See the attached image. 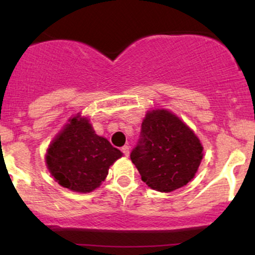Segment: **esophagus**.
<instances>
[{
  "instance_id": "34e87169",
  "label": "esophagus",
  "mask_w": 255,
  "mask_h": 255,
  "mask_svg": "<svg viewBox=\"0 0 255 255\" xmlns=\"http://www.w3.org/2000/svg\"><path fill=\"white\" fill-rule=\"evenodd\" d=\"M129 150H130V147H129V146H128V145H125L124 147L121 148V151L124 152L125 156H128V154H129Z\"/></svg>"
}]
</instances>
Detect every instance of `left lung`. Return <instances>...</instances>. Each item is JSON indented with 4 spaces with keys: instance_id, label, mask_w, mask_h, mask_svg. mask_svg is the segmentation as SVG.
<instances>
[{
    "instance_id": "left-lung-1",
    "label": "left lung",
    "mask_w": 255,
    "mask_h": 255,
    "mask_svg": "<svg viewBox=\"0 0 255 255\" xmlns=\"http://www.w3.org/2000/svg\"><path fill=\"white\" fill-rule=\"evenodd\" d=\"M130 159L148 187L169 193L194 177L203 159V146L174 114L164 109L152 110L142 121Z\"/></svg>"
}]
</instances>
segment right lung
Returning <instances> with one entry per match:
<instances>
[{
  "instance_id": "1",
  "label": "right lung",
  "mask_w": 255,
  "mask_h": 255,
  "mask_svg": "<svg viewBox=\"0 0 255 255\" xmlns=\"http://www.w3.org/2000/svg\"><path fill=\"white\" fill-rule=\"evenodd\" d=\"M120 157L121 151L97 135L89 120L78 116L55 137L46 153V165L64 188L87 193L105 180L109 166Z\"/></svg>"
}]
</instances>
